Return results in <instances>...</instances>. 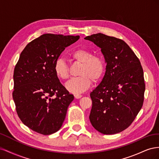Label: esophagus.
<instances>
[{
	"instance_id": "1",
	"label": "esophagus",
	"mask_w": 159,
	"mask_h": 159,
	"mask_svg": "<svg viewBox=\"0 0 159 159\" xmlns=\"http://www.w3.org/2000/svg\"><path fill=\"white\" fill-rule=\"evenodd\" d=\"M74 96H75V98L76 99H80V98H81V97H82V95H80V94H75Z\"/></svg>"
}]
</instances>
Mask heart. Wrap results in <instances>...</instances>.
Listing matches in <instances>:
<instances>
[{"instance_id": "heart-1", "label": "heart", "mask_w": 159, "mask_h": 159, "mask_svg": "<svg viewBox=\"0 0 159 159\" xmlns=\"http://www.w3.org/2000/svg\"><path fill=\"white\" fill-rule=\"evenodd\" d=\"M71 58L77 63L81 64L78 75L80 76L70 80L66 87L70 92L80 93L87 90L91 84V81L98 82L103 77L105 66L103 59L98 55H93V52L86 48H80L72 52ZM56 76L61 80H67L70 76L68 64L64 60H56L54 66Z\"/></svg>"}]
</instances>
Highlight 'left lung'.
<instances>
[{"mask_svg": "<svg viewBox=\"0 0 159 159\" xmlns=\"http://www.w3.org/2000/svg\"><path fill=\"white\" fill-rule=\"evenodd\" d=\"M101 48L107 63L102 82L90 97L92 126L105 134L128 128L142 108L145 84L139 58L123 40L98 33L85 38Z\"/></svg>", "mask_w": 159, "mask_h": 159, "instance_id": "8db88e82", "label": "left lung"}]
</instances>
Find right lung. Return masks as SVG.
<instances>
[{"mask_svg":"<svg viewBox=\"0 0 159 159\" xmlns=\"http://www.w3.org/2000/svg\"><path fill=\"white\" fill-rule=\"evenodd\" d=\"M80 36L45 34L21 52L14 70L13 100L21 121L44 135L61 128L74 95L62 85L54 66L66 47Z\"/></svg>","mask_w":159,"mask_h":159,"instance_id":"1","label":"right lung"}]
</instances>
